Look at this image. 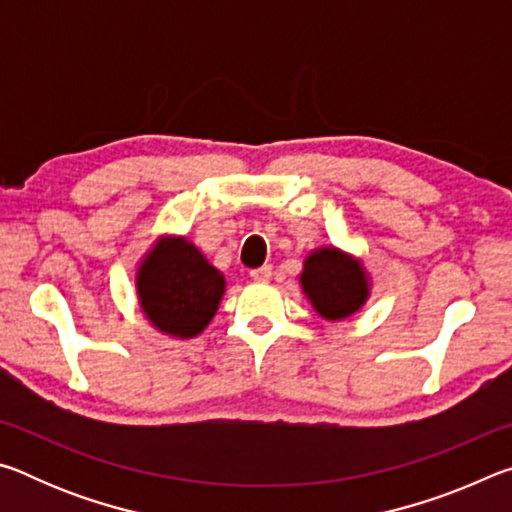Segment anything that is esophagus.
<instances>
[{"label":"esophagus","instance_id":"34e87169","mask_svg":"<svg viewBox=\"0 0 512 512\" xmlns=\"http://www.w3.org/2000/svg\"><path fill=\"white\" fill-rule=\"evenodd\" d=\"M271 275H273L271 264H264V266L255 268V271H250V277H253L255 282H268V280H271Z\"/></svg>","mask_w":512,"mask_h":512}]
</instances>
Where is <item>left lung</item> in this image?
<instances>
[{
	"label": "left lung",
	"mask_w": 512,
	"mask_h": 512,
	"mask_svg": "<svg viewBox=\"0 0 512 512\" xmlns=\"http://www.w3.org/2000/svg\"><path fill=\"white\" fill-rule=\"evenodd\" d=\"M300 287L316 314L325 320H345L370 298V275L361 259L336 246L311 250L300 273Z\"/></svg>",
	"instance_id": "obj_1"
}]
</instances>
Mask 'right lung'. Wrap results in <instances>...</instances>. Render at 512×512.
Instances as JSON below:
<instances>
[{
  "mask_svg": "<svg viewBox=\"0 0 512 512\" xmlns=\"http://www.w3.org/2000/svg\"><path fill=\"white\" fill-rule=\"evenodd\" d=\"M137 302L149 323L171 339H194L212 323L225 277L187 237L162 235L135 273Z\"/></svg>",
  "mask_w": 512,
  "mask_h": 512,
  "instance_id": "right-lung-1",
  "label": "right lung"
}]
</instances>
